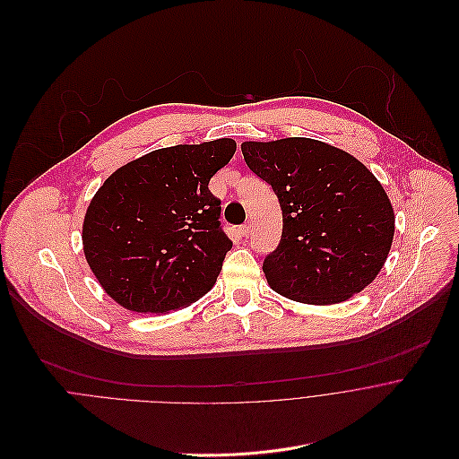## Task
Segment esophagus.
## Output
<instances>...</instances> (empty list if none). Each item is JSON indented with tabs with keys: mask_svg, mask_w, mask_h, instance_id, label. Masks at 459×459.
Masks as SVG:
<instances>
[{
	"mask_svg": "<svg viewBox=\"0 0 459 459\" xmlns=\"http://www.w3.org/2000/svg\"><path fill=\"white\" fill-rule=\"evenodd\" d=\"M238 231H240V235H242V237H247V235H249V231H251V224H249V222L242 224V226L238 228Z\"/></svg>",
	"mask_w": 459,
	"mask_h": 459,
	"instance_id": "esophagus-1",
	"label": "esophagus"
}]
</instances>
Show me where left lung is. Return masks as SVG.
Here are the masks:
<instances>
[{"label": "left lung", "instance_id": "1", "mask_svg": "<svg viewBox=\"0 0 459 459\" xmlns=\"http://www.w3.org/2000/svg\"><path fill=\"white\" fill-rule=\"evenodd\" d=\"M242 155L282 208V238L264 260L273 291L302 304L345 302L384 267L394 212L378 178L351 153L307 137L246 141Z\"/></svg>", "mask_w": 459, "mask_h": 459}]
</instances>
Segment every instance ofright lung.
I'll list each match as a JSON object with an SVG mask.
<instances>
[{
    "instance_id": "add662e5",
    "label": "right lung",
    "mask_w": 459,
    "mask_h": 459,
    "mask_svg": "<svg viewBox=\"0 0 459 459\" xmlns=\"http://www.w3.org/2000/svg\"><path fill=\"white\" fill-rule=\"evenodd\" d=\"M235 150L233 139L160 148L103 182L84 215L82 251L119 306L168 313L213 288L233 242L208 185Z\"/></svg>"
}]
</instances>
